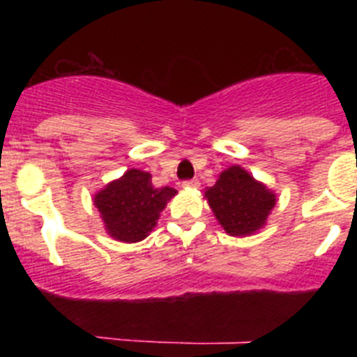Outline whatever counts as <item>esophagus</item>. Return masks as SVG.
<instances>
[{"label": "esophagus", "instance_id": "34e87169", "mask_svg": "<svg viewBox=\"0 0 357 357\" xmlns=\"http://www.w3.org/2000/svg\"><path fill=\"white\" fill-rule=\"evenodd\" d=\"M182 185H184V188H198V185H200V182H198L197 178H189V181L182 182Z\"/></svg>", "mask_w": 357, "mask_h": 357}]
</instances>
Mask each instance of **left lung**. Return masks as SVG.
Listing matches in <instances>:
<instances>
[{"label":"left lung","instance_id":"obj_1","mask_svg":"<svg viewBox=\"0 0 357 357\" xmlns=\"http://www.w3.org/2000/svg\"><path fill=\"white\" fill-rule=\"evenodd\" d=\"M206 197L230 236H248L261 229L275 206V195L239 166L225 169Z\"/></svg>","mask_w":357,"mask_h":357}]
</instances>
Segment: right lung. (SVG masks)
<instances>
[{"label": "right lung", "instance_id": "add662e5", "mask_svg": "<svg viewBox=\"0 0 357 357\" xmlns=\"http://www.w3.org/2000/svg\"><path fill=\"white\" fill-rule=\"evenodd\" d=\"M173 188H155L151 175L141 169H128L119 181L110 182L94 197L105 229L119 241L135 243L148 236L166 202L175 195Z\"/></svg>", "mask_w": 357, "mask_h": 357}]
</instances>
